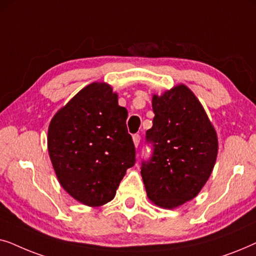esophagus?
<instances>
[{
	"label": "esophagus",
	"instance_id": "obj_1",
	"mask_svg": "<svg viewBox=\"0 0 256 256\" xmlns=\"http://www.w3.org/2000/svg\"><path fill=\"white\" fill-rule=\"evenodd\" d=\"M140 140H141V138H140L138 134H135L134 136H132V142H134V146H138Z\"/></svg>",
	"mask_w": 256,
	"mask_h": 256
}]
</instances>
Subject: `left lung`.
Instances as JSON below:
<instances>
[{
  "label": "left lung",
  "mask_w": 256,
  "mask_h": 256,
  "mask_svg": "<svg viewBox=\"0 0 256 256\" xmlns=\"http://www.w3.org/2000/svg\"><path fill=\"white\" fill-rule=\"evenodd\" d=\"M155 118L146 130L154 152L143 162L146 196L162 208H176L200 192L218 155V136L200 101L180 85L152 96Z\"/></svg>",
  "instance_id": "obj_1"
}]
</instances>
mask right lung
<instances>
[{
  "mask_svg": "<svg viewBox=\"0 0 256 256\" xmlns=\"http://www.w3.org/2000/svg\"><path fill=\"white\" fill-rule=\"evenodd\" d=\"M127 116L112 86L96 82L52 118L48 130L52 166L62 188L82 204L96 208L110 202L135 164Z\"/></svg>",
  "mask_w": 256,
  "mask_h": 256,
  "instance_id": "add662e5",
  "label": "right lung"
}]
</instances>
